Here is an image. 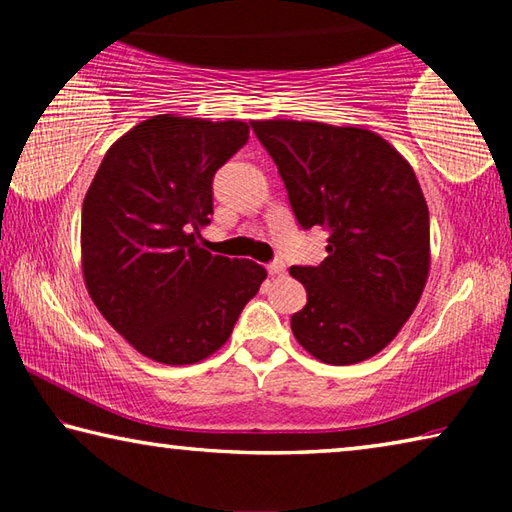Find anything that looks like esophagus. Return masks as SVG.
<instances>
[{
    "label": "esophagus",
    "mask_w": 512,
    "mask_h": 512,
    "mask_svg": "<svg viewBox=\"0 0 512 512\" xmlns=\"http://www.w3.org/2000/svg\"><path fill=\"white\" fill-rule=\"evenodd\" d=\"M266 268H268V275H284V273H287V266H284V262H273V264H268Z\"/></svg>",
    "instance_id": "obj_1"
}]
</instances>
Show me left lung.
Instances as JSON below:
<instances>
[{
	"mask_svg": "<svg viewBox=\"0 0 512 512\" xmlns=\"http://www.w3.org/2000/svg\"><path fill=\"white\" fill-rule=\"evenodd\" d=\"M277 164L302 228L329 232L318 266H291L307 305L296 341L332 366L375 357L413 314L429 275V210L418 178L384 137L320 121H250Z\"/></svg>",
	"mask_w": 512,
	"mask_h": 512,
	"instance_id": "obj_1",
	"label": "left lung"
}]
</instances>
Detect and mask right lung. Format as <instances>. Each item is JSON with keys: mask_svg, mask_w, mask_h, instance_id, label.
Here are the masks:
<instances>
[{"mask_svg": "<svg viewBox=\"0 0 512 512\" xmlns=\"http://www.w3.org/2000/svg\"><path fill=\"white\" fill-rule=\"evenodd\" d=\"M246 142V121L155 115L103 155L81 214L85 287L144 357L207 359L266 280L253 259L196 241L210 223L214 173Z\"/></svg>", "mask_w": 512, "mask_h": 512, "instance_id": "right-lung-1", "label": "right lung"}]
</instances>
